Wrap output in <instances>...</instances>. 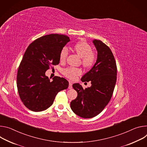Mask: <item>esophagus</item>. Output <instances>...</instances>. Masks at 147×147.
Masks as SVG:
<instances>
[{
  "label": "esophagus",
  "mask_w": 147,
  "mask_h": 147,
  "mask_svg": "<svg viewBox=\"0 0 147 147\" xmlns=\"http://www.w3.org/2000/svg\"><path fill=\"white\" fill-rule=\"evenodd\" d=\"M69 89H72V82L71 81H69V86H68Z\"/></svg>",
  "instance_id": "obj_1"
}]
</instances>
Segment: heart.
I'll use <instances>...</instances> for the list:
<instances>
[{
  "mask_svg": "<svg viewBox=\"0 0 147 147\" xmlns=\"http://www.w3.org/2000/svg\"><path fill=\"white\" fill-rule=\"evenodd\" d=\"M74 50L77 54L81 57L82 64L86 68L92 67L96 61V54L92 51V47L89 44L85 41L76 43L74 45ZM69 54L68 49L64 47L59 53V60L61 62H64L67 60ZM82 71L80 68L75 67H68L63 70V74L67 78L71 79H75L76 77L82 74Z\"/></svg>",
  "mask_w": 147,
  "mask_h": 147,
  "instance_id": "b5f03b06",
  "label": "heart"
}]
</instances>
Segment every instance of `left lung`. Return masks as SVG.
<instances>
[{
    "label": "left lung",
    "mask_w": 147,
    "mask_h": 147,
    "mask_svg": "<svg viewBox=\"0 0 147 147\" xmlns=\"http://www.w3.org/2000/svg\"><path fill=\"white\" fill-rule=\"evenodd\" d=\"M97 51V58L92 69L81 80L90 81L92 86L85 89L79 84L72 85L77 92L71 108L78 116L92 118L100 113L110 102L117 80V65L110 48L100 40L93 41Z\"/></svg>",
    "instance_id": "left-lung-1"
}]
</instances>
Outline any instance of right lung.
I'll list each match as a JSON object with an SVG mask.
<instances>
[{"instance_id": "add662e5", "label": "right lung", "mask_w": 147, "mask_h": 147, "mask_svg": "<svg viewBox=\"0 0 147 147\" xmlns=\"http://www.w3.org/2000/svg\"><path fill=\"white\" fill-rule=\"evenodd\" d=\"M69 41L65 35L52 34L36 39L27 47L19 67L17 86L21 100L29 110H46L59 91L68 88L67 79L54 76L51 81L45 73L59 64V53Z\"/></svg>"}]
</instances>
